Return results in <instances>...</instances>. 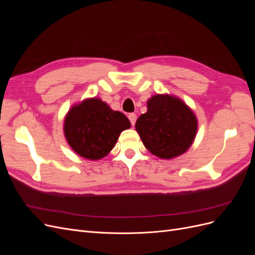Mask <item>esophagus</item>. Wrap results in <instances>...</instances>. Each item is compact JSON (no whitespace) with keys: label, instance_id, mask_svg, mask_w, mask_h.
Instances as JSON below:
<instances>
[{"label":"esophagus","instance_id":"34e87169","mask_svg":"<svg viewBox=\"0 0 255 255\" xmlns=\"http://www.w3.org/2000/svg\"><path fill=\"white\" fill-rule=\"evenodd\" d=\"M128 119H129L130 123H132V126H134L135 122H136V119H137L136 114H133V113L129 114V115H128Z\"/></svg>","mask_w":255,"mask_h":255}]
</instances>
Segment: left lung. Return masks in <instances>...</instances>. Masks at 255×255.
<instances>
[{"instance_id": "obj_1", "label": "left lung", "mask_w": 255, "mask_h": 255, "mask_svg": "<svg viewBox=\"0 0 255 255\" xmlns=\"http://www.w3.org/2000/svg\"><path fill=\"white\" fill-rule=\"evenodd\" d=\"M135 128L148 151L163 159L182 155L194 142L198 120L190 107L171 95H154Z\"/></svg>"}]
</instances>
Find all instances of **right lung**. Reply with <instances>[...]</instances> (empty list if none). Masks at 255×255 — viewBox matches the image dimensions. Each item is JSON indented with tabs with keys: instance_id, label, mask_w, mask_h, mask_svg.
Instances as JSON below:
<instances>
[{
	"instance_id": "add662e5",
	"label": "right lung",
	"mask_w": 255,
	"mask_h": 255,
	"mask_svg": "<svg viewBox=\"0 0 255 255\" xmlns=\"http://www.w3.org/2000/svg\"><path fill=\"white\" fill-rule=\"evenodd\" d=\"M130 128L125 114L113 111L99 98L85 99L73 105L64 120V134L78 155L98 160L105 157L122 130Z\"/></svg>"
}]
</instances>
